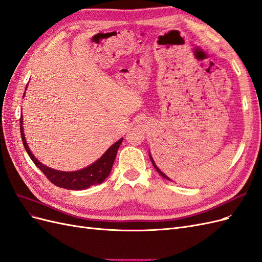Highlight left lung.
Returning <instances> with one entry per match:
<instances>
[{
    "mask_svg": "<svg viewBox=\"0 0 262 262\" xmlns=\"http://www.w3.org/2000/svg\"><path fill=\"white\" fill-rule=\"evenodd\" d=\"M148 155H149V158H150V161H152V164H153V166H154V168L156 169V171H157L158 173H160V175H161V176H163L164 178H166V179H167V180H170V179H169V178H168L167 176H166V175H165V173H164L163 171H161L160 169H158V167H157V166H156V164L154 163V160H153V158H152V156H150V154H148Z\"/></svg>",
    "mask_w": 262,
    "mask_h": 262,
    "instance_id": "left-lung-1",
    "label": "left lung"
}]
</instances>
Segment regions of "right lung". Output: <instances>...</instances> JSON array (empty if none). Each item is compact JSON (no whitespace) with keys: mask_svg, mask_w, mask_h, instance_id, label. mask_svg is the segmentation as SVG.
Listing matches in <instances>:
<instances>
[{"mask_svg":"<svg viewBox=\"0 0 262 262\" xmlns=\"http://www.w3.org/2000/svg\"><path fill=\"white\" fill-rule=\"evenodd\" d=\"M19 121H20V136H21L23 144L26 149V152L28 153L29 157L31 158V161L34 162V164L45 173V176L48 178L53 185L58 186L60 188L70 189V190H83V189L90 188L91 186L101 184V182L109 176L110 171H112L115 158L117 155V150L123 140V139H120L119 141H117L115 144H113L106 150L105 154L102 155L99 160H97L92 165L87 166V167L76 171H61V170L47 167V166L42 165L33 154H31L30 149L27 145L25 134H24V129L21 125L23 123L21 117L19 119Z\"/></svg>","mask_w":262,"mask_h":262,"instance_id":"1","label":"right lung"}]
</instances>
